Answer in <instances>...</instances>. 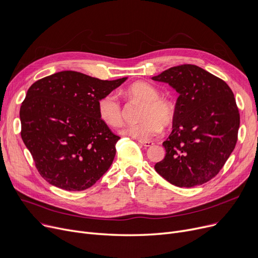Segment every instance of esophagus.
<instances>
[{
  "label": "esophagus",
  "mask_w": 258,
  "mask_h": 258,
  "mask_svg": "<svg viewBox=\"0 0 258 258\" xmlns=\"http://www.w3.org/2000/svg\"><path fill=\"white\" fill-rule=\"evenodd\" d=\"M140 142V144L141 145H143V146H145V147H151V146H153L154 145V142L153 141H139Z\"/></svg>",
  "instance_id": "34e87169"
}]
</instances>
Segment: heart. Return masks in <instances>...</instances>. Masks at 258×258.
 <instances>
[{
	"label": "heart",
	"mask_w": 258,
	"mask_h": 258,
	"mask_svg": "<svg viewBox=\"0 0 258 258\" xmlns=\"http://www.w3.org/2000/svg\"><path fill=\"white\" fill-rule=\"evenodd\" d=\"M128 96L144 102L138 123L126 124L120 134L133 139L147 141L161 132L162 125H169L174 118L173 104L160 98L158 90L145 81H138L126 89ZM98 115L104 124L117 127L122 122L121 105L114 94H106L98 101Z\"/></svg>",
	"instance_id": "b5f03b06"
}]
</instances>
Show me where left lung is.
<instances>
[{"instance_id":"obj_1","label":"left lung","mask_w":258,"mask_h":258,"mask_svg":"<svg viewBox=\"0 0 258 258\" xmlns=\"http://www.w3.org/2000/svg\"><path fill=\"white\" fill-rule=\"evenodd\" d=\"M179 93L166 155L155 165L170 184L195 187L214 178L233 152L239 113L233 92L221 78L195 64L169 68L152 77Z\"/></svg>"}]
</instances>
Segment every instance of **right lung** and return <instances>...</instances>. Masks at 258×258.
<instances>
[{
	"instance_id": "right-lung-1",
	"label": "right lung",
	"mask_w": 258,
	"mask_h": 258,
	"mask_svg": "<svg viewBox=\"0 0 258 258\" xmlns=\"http://www.w3.org/2000/svg\"><path fill=\"white\" fill-rule=\"evenodd\" d=\"M127 77L101 80L75 71L39 79L20 110L22 139L39 174L51 185L80 191L111 167L120 137L98 115V101Z\"/></svg>"
}]
</instances>
